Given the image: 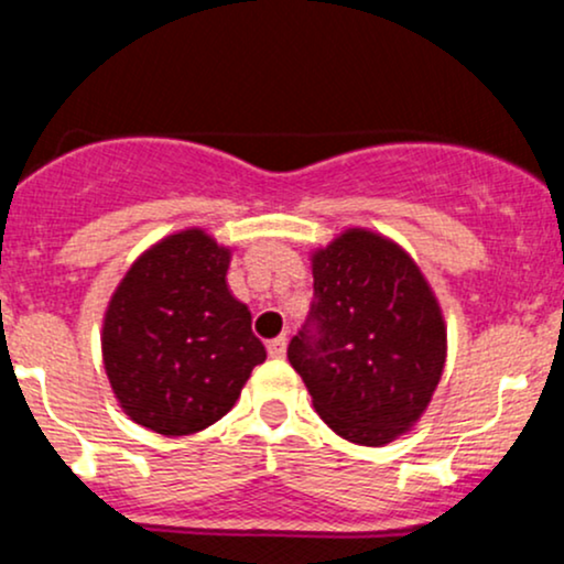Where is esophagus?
I'll use <instances>...</instances> for the list:
<instances>
[{
  "label": "esophagus",
  "instance_id": "esophagus-1",
  "mask_svg": "<svg viewBox=\"0 0 564 564\" xmlns=\"http://www.w3.org/2000/svg\"><path fill=\"white\" fill-rule=\"evenodd\" d=\"M286 345H289L286 336H275V339H270L268 341L270 358H283V355H286Z\"/></svg>",
  "mask_w": 564,
  "mask_h": 564
}]
</instances>
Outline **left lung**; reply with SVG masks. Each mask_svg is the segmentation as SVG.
I'll return each instance as SVG.
<instances>
[{"mask_svg":"<svg viewBox=\"0 0 564 564\" xmlns=\"http://www.w3.org/2000/svg\"><path fill=\"white\" fill-rule=\"evenodd\" d=\"M310 313L289 341L318 416L358 445H384L430 405L445 366V323L422 270L368 230L313 257Z\"/></svg>","mask_w":564,"mask_h":564,"instance_id":"left-lung-1","label":"left lung"}]
</instances>
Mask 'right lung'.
<instances>
[{"mask_svg": "<svg viewBox=\"0 0 564 564\" xmlns=\"http://www.w3.org/2000/svg\"><path fill=\"white\" fill-rule=\"evenodd\" d=\"M230 251L183 230L129 268L102 323V360L121 408L159 435H193L230 411L268 352L230 294Z\"/></svg>", "mask_w": 564, "mask_h": 564, "instance_id": "1", "label": "right lung"}]
</instances>
